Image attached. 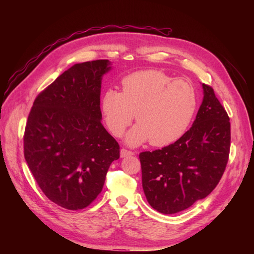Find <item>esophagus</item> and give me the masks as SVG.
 I'll use <instances>...</instances> for the list:
<instances>
[{
	"instance_id": "esophagus-1",
	"label": "esophagus",
	"mask_w": 254,
	"mask_h": 254,
	"mask_svg": "<svg viewBox=\"0 0 254 254\" xmlns=\"http://www.w3.org/2000/svg\"><path fill=\"white\" fill-rule=\"evenodd\" d=\"M134 152L131 151V150H128V149H125V148H122L121 149V157L122 158H125V157H128V156H133Z\"/></svg>"
}]
</instances>
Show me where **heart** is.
Returning <instances> with one entry per match:
<instances>
[{
    "instance_id": "obj_1",
    "label": "heart",
    "mask_w": 254,
    "mask_h": 254,
    "mask_svg": "<svg viewBox=\"0 0 254 254\" xmlns=\"http://www.w3.org/2000/svg\"><path fill=\"white\" fill-rule=\"evenodd\" d=\"M123 93L107 90L102 98V112L109 130L122 136L134 119L135 125L126 135L130 146L146 141L166 146L187 131L197 110L198 96L193 83L175 79L161 71L130 74L122 80Z\"/></svg>"
}]
</instances>
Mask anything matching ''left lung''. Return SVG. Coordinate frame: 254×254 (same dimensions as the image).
<instances>
[{
	"mask_svg": "<svg viewBox=\"0 0 254 254\" xmlns=\"http://www.w3.org/2000/svg\"><path fill=\"white\" fill-rule=\"evenodd\" d=\"M202 103L190 130L166 147L139 156L144 194L160 213H178L205 198L226 170L230 119L213 88L202 83Z\"/></svg>",
	"mask_w": 254,
	"mask_h": 254,
	"instance_id": "8db88e82",
	"label": "left lung"
}]
</instances>
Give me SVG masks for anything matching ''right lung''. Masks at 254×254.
I'll list each match as a JSON object with an SVG mask.
<instances>
[{
	"mask_svg": "<svg viewBox=\"0 0 254 254\" xmlns=\"http://www.w3.org/2000/svg\"><path fill=\"white\" fill-rule=\"evenodd\" d=\"M109 60L76 64L35 99L24 132V157L51 201L87 207L101 193L120 145L102 124L101 88Z\"/></svg>",
	"mask_w": 254,
	"mask_h": 254,
	"instance_id": "1",
	"label": "right lung"
}]
</instances>
